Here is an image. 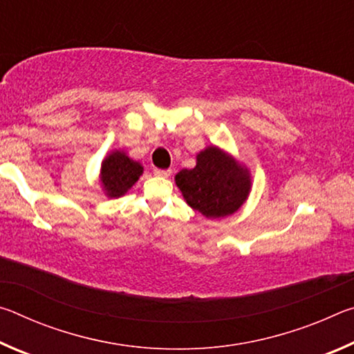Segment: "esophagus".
<instances>
[{"label":"esophagus","instance_id":"34e87169","mask_svg":"<svg viewBox=\"0 0 354 354\" xmlns=\"http://www.w3.org/2000/svg\"><path fill=\"white\" fill-rule=\"evenodd\" d=\"M154 175L156 176H162V178H167L171 175V170H162V169H154Z\"/></svg>","mask_w":354,"mask_h":354}]
</instances>
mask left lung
Instances as JSON below:
<instances>
[{
    "mask_svg": "<svg viewBox=\"0 0 354 354\" xmlns=\"http://www.w3.org/2000/svg\"><path fill=\"white\" fill-rule=\"evenodd\" d=\"M175 181L185 203L207 218L237 212L251 190L247 167L214 145L196 154V165L179 171Z\"/></svg>",
    "mask_w": 354,
    "mask_h": 354,
    "instance_id": "1",
    "label": "left lung"
}]
</instances>
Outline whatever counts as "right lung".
I'll return each mask as SVG.
<instances>
[{
	"instance_id": "right-lung-1",
	"label": "right lung",
	"mask_w": 354,
	"mask_h": 354,
	"mask_svg": "<svg viewBox=\"0 0 354 354\" xmlns=\"http://www.w3.org/2000/svg\"><path fill=\"white\" fill-rule=\"evenodd\" d=\"M143 167L124 151L109 153L101 164V185L109 198H118L139 181Z\"/></svg>"
}]
</instances>
